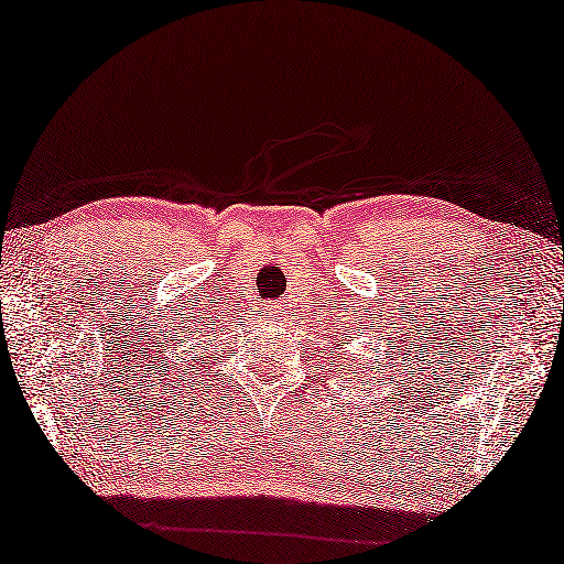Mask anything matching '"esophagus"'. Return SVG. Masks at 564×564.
<instances>
[{
  "mask_svg": "<svg viewBox=\"0 0 564 564\" xmlns=\"http://www.w3.org/2000/svg\"><path fill=\"white\" fill-rule=\"evenodd\" d=\"M263 313H269V315H275V313H281V305H275V303H269V305H263Z\"/></svg>",
  "mask_w": 564,
  "mask_h": 564,
  "instance_id": "esophagus-1",
  "label": "esophagus"
}]
</instances>
